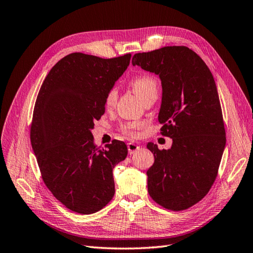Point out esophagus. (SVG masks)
<instances>
[{
  "label": "esophagus",
  "instance_id": "34e87169",
  "mask_svg": "<svg viewBox=\"0 0 253 253\" xmlns=\"http://www.w3.org/2000/svg\"><path fill=\"white\" fill-rule=\"evenodd\" d=\"M127 148H128L129 154L132 155V154H134L137 151H139L140 146H139L138 144H135V143H132V142H130V143L127 144Z\"/></svg>",
  "mask_w": 253,
  "mask_h": 253
}]
</instances>
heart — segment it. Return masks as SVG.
<instances>
[{
	"label": "heart",
	"mask_w": 253,
	"mask_h": 253,
	"mask_svg": "<svg viewBox=\"0 0 253 253\" xmlns=\"http://www.w3.org/2000/svg\"><path fill=\"white\" fill-rule=\"evenodd\" d=\"M130 85L134 93L138 95L141 100H143L145 97L151 94H157L158 82L152 76H138L131 80ZM118 100V90L111 88L106 95L105 106L107 109H111L115 106ZM145 124L142 122H128L122 125V132L128 135L130 138L138 137L140 132L143 130Z\"/></svg>",
	"instance_id": "b5f03b06"
}]
</instances>
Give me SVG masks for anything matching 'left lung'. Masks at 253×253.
I'll use <instances>...</instances> for the list:
<instances>
[{"instance_id": "left-lung-1", "label": "left lung", "mask_w": 253, "mask_h": 253, "mask_svg": "<svg viewBox=\"0 0 253 253\" xmlns=\"http://www.w3.org/2000/svg\"><path fill=\"white\" fill-rule=\"evenodd\" d=\"M132 65L159 76L160 130L173 140L169 150L147 144L155 158L146 172L148 193L165 209L187 210L210 191L225 147L215 80L204 61L184 46L135 53Z\"/></svg>"}]
</instances>
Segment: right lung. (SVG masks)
<instances>
[{"instance_id": "obj_1", "label": "right lung", "mask_w": 253, "mask_h": 253, "mask_svg": "<svg viewBox=\"0 0 253 253\" xmlns=\"http://www.w3.org/2000/svg\"><path fill=\"white\" fill-rule=\"evenodd\" d=\"M130 57L68 54L51 68L38 93L32 148L44 184L75 212L98 211L114 196L113 168L126 158L127 146L114 140L106 150L96 148L92 129L105 113L107 93Z\"/></svg>"}]
</instances>
